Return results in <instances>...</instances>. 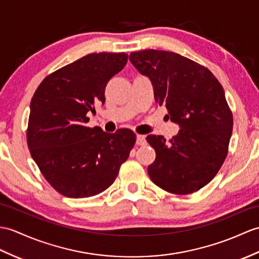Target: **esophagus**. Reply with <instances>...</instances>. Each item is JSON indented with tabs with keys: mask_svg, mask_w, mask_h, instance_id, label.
I'll return each instance as SVG.
<instances>
[{
	"mask_svg": "<svg viewBox=\"0 0 259 259\" xmlns=\"http://www.w3.org/2000/svg\"><path fill=\"white\" fill-rule=\"evenodd\" d=\"M146 143H147L146 136H142V135L137 136V144H138V146H144Z\"/></svg>",
	"mask_w": 259,
	"mask_h": 259,
	"instance_id": "esophagus-1",
	"label": "esophagus"
}]
</instances>
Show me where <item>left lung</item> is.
Wrapping results in <instances>:
<instances>
[{
	"instance_id": "obj_1",
	"label": "left lung",
	"mask_w": 259,
	"mask_h": 259,
	"mask_svg": "<svg viewBox=\"0 0 259 259\" xmlns=\"http://www.w3.org/2000/svg\"><path fill=\"white\" fill-rule=\"evenodd\" d=\"M129 59L151 80L154 100L181 128L169 143L163 136L147 137L155 150L150 179L172 194L198 191L218 174L228 151L233 113L223 87L206 67L177 53L146 50Z\"/></svg>"
}]
</instances>
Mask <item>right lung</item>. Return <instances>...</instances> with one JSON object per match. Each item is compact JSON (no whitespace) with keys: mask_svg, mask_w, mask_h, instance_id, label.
I'll return each mask as SVG.
<instances>
[{"mask_svg":"<svg viewBox=\"0 0 259 259\" xmlns=\"http://www.w3.org/2000/svg\"><path fill=\"white\" fill-rule=\"evenodd\" d=\"M128 61L125 53H93L54 71L36 89L27 127L29 152L58 193L97 195L115 182L136 134L89 128L87 115L105 104V89Z\"/></svg>","mask_w":259,"mask_h":259,"instance_id":"obj_1","label":"right lung"}]
</instances>
